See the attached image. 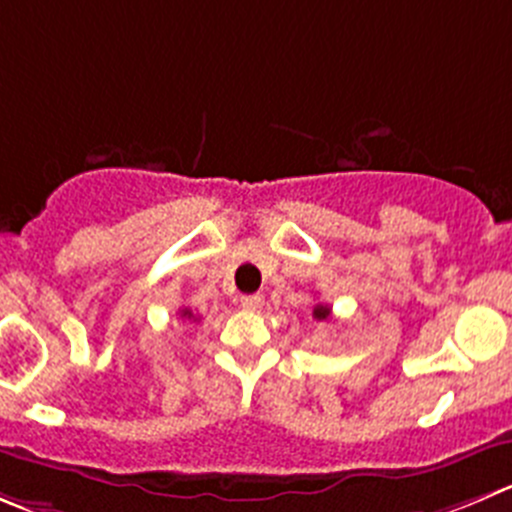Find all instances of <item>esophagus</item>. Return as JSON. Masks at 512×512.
Instances as JSON below:
<instances>
[{"label": "esophagus", "mask_w": 512, "mask_h": 512, "mask_svg": "<svg viewBox=\"0 0 512 512\" xmlns=\"http://www.w3.org/2000/svg\"><path fill=\"white\" fill-rule=\"evenodd\" d=\"M261 304H264V299H261L259 294H248V296H241V306L246 311H256L261 309Z\"/></svg>", "instance_id": "obj_1"}]
</instances>
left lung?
Instances as JSON below:
<instances>
[{
    "mask_svg": "<svg viewBox=\"0 0 512 512\" xmlns=\"http://www.w3.org/2000/svg\"><path fill=\"white\" fill-rule=\"evenodd\" d=\"M329 314H332V309H329L326 304H316L314 306V319L324 321V319H329Z\"/></svg>",
    "mask_w": 512,
    "mask_h": 512,
    "instance_id": "left-lung-1",
    "label": "left lung"
}]
</instances>
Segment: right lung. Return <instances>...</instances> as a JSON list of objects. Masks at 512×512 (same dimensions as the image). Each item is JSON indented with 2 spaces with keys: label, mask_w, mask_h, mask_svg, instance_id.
Wrapping results in <instances>:
<instances>
[{
  "label": "right lung",
  "mask_w": 512,
  "mask_h": 512,
  "mask_svg": "<svg viewBox=\"0 0 512 512\" xmlns=\"http://www.w3.org/2000/svg\"><path fill=\"white\" fill-rule=\"evenodd\" d=\"M180 316H183V319H193V321L198 319V316H193L191 309H180Z\"/></svg>",
  "instance_id": "right-lung-1"
}]
</instances>
